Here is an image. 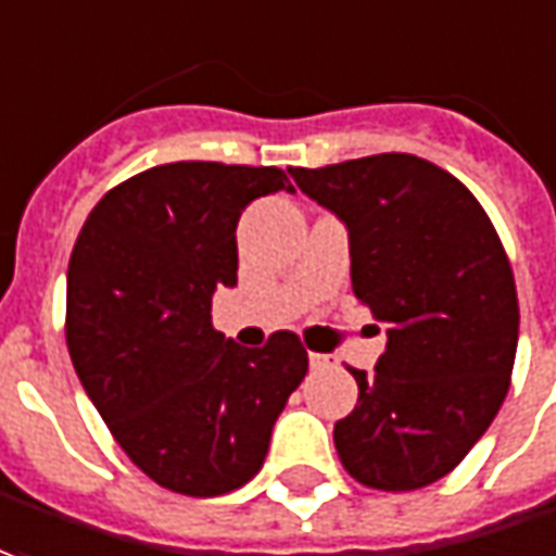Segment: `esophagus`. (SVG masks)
<instances>
[{"instance_id":"1","label":"esophagus","mask_w":556,"mask_h":556,"mask_svg":"<svg viewBox=\"0 0 556 556\" xmlns=\"http://www.w3.org/2000/svg\"><path fill=\"white\" fill-rule=\"evenodd\" d=\"M308 363H312L315 372H320V369H329V366L336 363V357H329V354H315V351H312V354H308Z\"/></svg>"}]
</instances>
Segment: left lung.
I'll return each instance as SVG.
<instances>
[{"label": "left lung", "instance_id": "8db88e82", "mask_svg": "<svg viewBox=\"0 0 556 556\" xmlns=\"http://www.w3.org/2000/svg\"><path fill=\"white\" fill-rule=\"evenodd\" d=\"M351 236V281L388 348L332 430L344 472L405 493L445 478L503 405L518 351V290L469 187L415 154L290 168Z\"/></svg>", "mask_w": 556, "mask_h": 556}]
</instances>
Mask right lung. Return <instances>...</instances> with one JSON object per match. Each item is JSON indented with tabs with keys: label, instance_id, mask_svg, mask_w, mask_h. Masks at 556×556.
Instances as JSON below:
<instances>
[{
	"label": "right lung",
	"instance_id": "1",
	"mask_svg": "<svg viewBox=\"0 0 556 556\" xmlns=\"http://www.w3.org/2000/svg\"><path fill=\"white\" fill-rule=\"evenodd\" d=\"M293 190L275 166L166 163L111 187L68 256L66 344L126 457L160 488L224 496L260 472L308 372L290 329L241 348L212 324L236 285L248 202Z\"/></svg>",
	"mask_w": 556,
	"mask_h": 556
}]
</instances>
